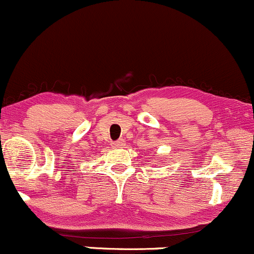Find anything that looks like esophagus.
<instances>
[{
	"label": "esophagus",
	"mask_w": 254,
	"mask_h": 254,
	"mask_svg": "<svg viewBox=\"0 0 254 254\" xmlns=\"http://www.w3.org/2000/svg\"><path fill=\"white\" fill-rule=\"evenodd\" d=\"M124 145H125L124 139H118V141L113 142V147L116 148H124Z\"/></svg>",
	"instance_id": "34e87169"
}]
</instances>
